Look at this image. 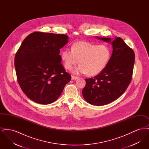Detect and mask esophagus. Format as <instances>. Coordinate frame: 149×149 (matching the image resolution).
Masks as SVG:
<instances>
[{"label": "esophagus", "instance_id": "1", "mask_svg": "<svg viewBox=\"0 0 149 149\" xmlns=\"http://www.w3.org/2000/svg\"><path fill=\"white\" fill-rule=\"evenodd\" d=\"M78 79V77H75V76H71V79L72 80H76Z\"/></svg>", "mask_w": 149, "mask_h": 149}]
</instances>
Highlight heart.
<instances>
[{
    "mask_svg": "<svg viewBox=\"0 0 149 149\" xmlns=\"http://www.w3.org/2000/svg\"><path fill=\"white\" fill-rule=\"evenodd\" d=\"M111 56V50L106 45H98L92 43L79 41L71 47L64 49L61 59L64 67L71 70L78 63L80 64L73 72L76 74H86L94 76L103 71Z\"/></svg>",
    "mask_w": 149,
    "mask_h": 149,
    "instance_id": "1",
    "label": "heart"
}]
</instances>
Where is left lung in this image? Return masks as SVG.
I'll use <instances>...</instances> for the list:
<instances>
[{
    "mask_svg": "<svg viewBox=\"0 0 149 149\" xmlns=\"http://www.w3.org/2000/svg\"><path fill=\"white\" fill-rule=\"evenodd\" d=\"M95 37L111 43L112 54L103 71L85 79L82 94L89 104L100 106L112 102L125 92L132 79L135 57L134 51L120 37Z\"/></svg>",
    "mask_w": 149,
    "mask_h": 149,
    "instance_id": "obj_1",
    "label": "left lung"
}]
</instances>
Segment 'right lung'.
I'll return each mask as SVG.
<instances>
[{
  "label": "right lung",
  "instance_id": "1",
  "mask_svg": "<svg viewBox=\"0 0 149 149\" xmlns=\"http://www.w3.org/2000/svg\"><path fill=\"white\" fill-rule=\"evenodd\" d=\"M68 38L65 35L35 32L22 43L14 65L19 85L29 99L39 104H51L70 81L59 55Z\"/></svg>",
  "mask_w": 149,
  "mask_h": 149
}]
</instances>
